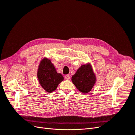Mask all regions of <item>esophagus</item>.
Instances as JSON below:
<instances>
[{
	"mask_svg": "<svg viewBox=\"0 0 135 135\" xmlns=\"http://www.w3.org/2000/svg\"><path fill=\"white\" fill-rule=\"evenodd\" d=\"M65 78L67 80H69L70 79V75L69 74H67V75H65Z\"/></svg>",
	"mask_w": 135,
	"mask_h": 135,
	"instance_id": "1",
	"label": "esophagus"
}]
</instances>
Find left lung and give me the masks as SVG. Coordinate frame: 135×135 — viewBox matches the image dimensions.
I'll list each match as a JSON object with an SVG mask.
<instances>
[{"mask_svg":"<svg viewBox=\"0 0 135 135\" xmlns=\"http://www.w3.org/2000/svg\"><path fill=\"white\" fill-rule=\"evenodd\" d=\"M96 76L91 65H83L71 77L72 82L79 91L86 93L90 91L96 83Z\"/></svg>","mask_w":135,"mask_h":135,"instance_id":"left-lung-1","label":"left lung"}]
</instances>
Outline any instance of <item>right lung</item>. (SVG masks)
Listing matches in <instances>:
<instances>
[{"instance_id":"obj_1","label":"right lung","mask_w":135,"mask_h":135,"mask_svg":"<svg viewBox=\"0 0 135 135\" xmlns=\"http://www.w3.org/2000/svg\"><path fill=\"white\" fill-rule=\"evenodd\" d=\"M40 84L47 92L56 90L58 85L64 80L60 73L56 71L54 65L50 60L43 59L40 62L37 73Z\"/></svg>"}]
</instances>
